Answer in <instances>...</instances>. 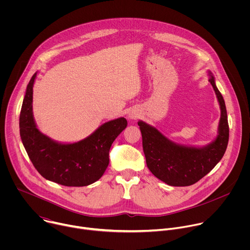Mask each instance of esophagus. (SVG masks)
I'll return each mask as SVG.
<instances>
[{"mask_svg": "<svg viewBox=\"0 0 250 250\" xmlns=\"http://www.w3.org/2000/svg\"><path fill=\"white\" fill-rule=\"evenodd\" d=\"M129 118H130V119H135L136 116H135V114H130V115H129Z\"/></svg>", "mask_w": 250, "mask_h": 250, "instance_id": "esophagus-1", "label": "esophagus"}]
</instances>
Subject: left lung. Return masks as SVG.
Listing matches in <instances>:
<instances>
[{
	"label": "left lung",
	"mask_w": 250,
	"mask_h": 250,
	"mask_svg": "<svg viewBox=\"0 0 250 250\" xmlns=\"http://www.w3.org/2000/svg\"><path fill=\"white\" fill-rule=\"evenodd\" d=\"M208 82L216 92L222 111L219 135L210 145L202 148L178 146L155 127L138 122L146 165L155 177L170 186L195 184L220 162L227 150L229 127L226 104L211 75Z\"/></svg>",
	"instance_id": "8db88e82"
}]
</instances>
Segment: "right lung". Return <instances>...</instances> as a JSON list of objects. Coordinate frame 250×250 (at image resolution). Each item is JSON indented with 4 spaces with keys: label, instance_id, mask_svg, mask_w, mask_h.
<instances>
[{
    "label": "right lung",
    "instance_id": "obj_1",
    "mask_svg": "<svg viewBox=\"0 0 250 250\" xmlns=\"http://www.w3.org/2000/svg\"><path fill=\"white\" fill-rule=\"evenodd\" d=\"M35 73L27 87L20 115L22 145L34 168L45 179L68 187L88 186L103 176L109 165V151L114 140L126 127L120 118L101 125L87 138L62 145L42 134L32 116V87Z\"/></svg>",
    "mask_w": 250,
    "mask_h": 250
}]
</instances>
